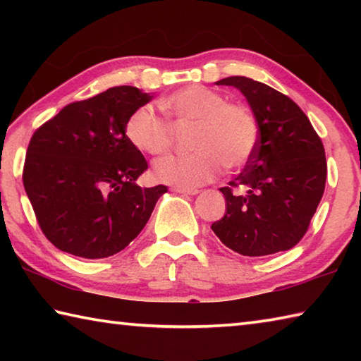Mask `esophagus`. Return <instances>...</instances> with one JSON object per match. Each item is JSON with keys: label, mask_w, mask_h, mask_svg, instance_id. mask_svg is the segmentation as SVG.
<instances>
[{"label": "esophagus", "mask_w": 361, "mask_h": 361, "mask_svg": "<svg viewBox=\"0 0 361 361\" xmlns=\"http://www.w3.org/2000/svg\"><path fill=\"white\" fill-rule=\"evenodd\" d=\"M173 191L180 192V194H189V195H195L199 192V189L195 188H185V186H173Z\"/></svg>", "instance_id": "obj_1"}]
</instances>
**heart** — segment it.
<instances>
[{
    "instance_id": "heart-1",
    "label": "heart",
    "mask_w": 361,
    "mask_h": 361,
    "mask_svg": "<svg viewBox=\"0 0 361 361\" xmlns=\"http://www.w3.org/2000/svg\"><path fill=\"white\" fill-rule=\"evenodd\" d=\"M159 105L175 124L194 122L191 148L195 151L159 161L154 166L157 180L180 186L205 185L215 180L224 166H245L258 146L259 126L252 109L239 102H226L221 94L205 85H186ZM126 135L149 156L167 154L173 146L172 127L148 105L129 116Z\"/></svg>"
}]
</instances>
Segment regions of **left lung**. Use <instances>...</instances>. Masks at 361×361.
I'll return each instance as SVG.
<instances>
[{"label":"left lung","instance_id":"8db88e82","mask_svg":"<svg viewBox=\"0 0 361 361\" xmlns=\"http://www.w3.org/2000/svg\"><path fill=\"white\" fill-rule=\"evenodd\" d=\"M245 95L259 126L258 146L243 172L219 188L224 216L212 229L243 256H266L296 245L309 229L326 181L325 148L290 97L245 76L216 82Z\"/></svg>","mask_w":361,"mask_h":361}]
</instances>
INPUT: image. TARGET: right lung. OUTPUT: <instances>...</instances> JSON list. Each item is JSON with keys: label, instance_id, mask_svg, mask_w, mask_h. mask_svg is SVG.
Returning a JSON list of instances; mask_svg holds the SVG:
<instances>
[{"label": "right lung", "instance_id": "1", "mask_svg": "<svg viewBox=\"0 0 361 361\" xmlns=\"http://www.w3.org/2000/svg\"><path fill=\"white\" fill-rule=\"evenodd\" d=\"M152 99L132 85L73 102L35 130L23 186L42 234L87 259L124 250L148 223L167 186L140 188L148 169L126 135V122Z\"/></svg>", "mask_w": 361, "mask_h": 361}]
</instances>
